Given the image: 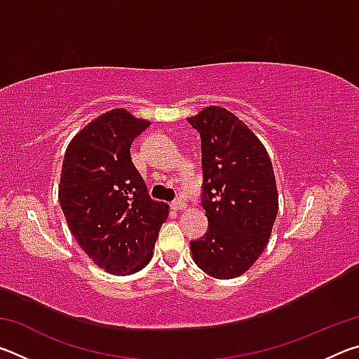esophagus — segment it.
<instances>
[{
	"label": "esophagus",
	"instance_id": "1",
	"mask_svg": "<svg viewBox=\"0 0 359 359\" xmlns=\"http://www.w3.org/2000/svg\"><path fill=\"white\" fill-rule=\"evenodd\" d=\"M171 208H172L174 210H184V209L187 208V203L184 201V199L177 198V199H174V201L171 203Z\"/></svg>",
	"mask_w": 359,
	"mask_h": 359
}]
</instances>
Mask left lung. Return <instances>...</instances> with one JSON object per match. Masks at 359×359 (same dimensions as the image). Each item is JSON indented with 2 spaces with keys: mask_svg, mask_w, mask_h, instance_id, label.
Listing matches in <instances>:
<instances>
[{
  "mask_svg": "<svg viewBox=\"0 0 359 359\" xmlns=\"http://www.w3.org/2000/svg\"><path fill=\"white\" fill-rule=\"evenodd\" d=\"M201 136L203 193L208 233L190 241L193 261L215 278H234L267 245L278 210L271 158L244 121L209 106L188 118Z\"/></svg>",
  "mask_w": 359,
  "mask_h": 359,
  "instance_id": "obj_1",
  "label": "left lung"
}]
</instances>
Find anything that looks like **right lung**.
<instances>
[{
	"label": "right lung",
	"mask_w": 359,
	"mask_h": 359,
	"mask_svg": "<svg viewBox=\"0 0 359 359\" xmlns=\"http://www.w3.org/2000/svg\"><path fill=\"white\" fill-rule=\"evenodd\" d=\"M150 125L125 109L90 121L66 149L58 199L68 226L95 264L130 276L151 259L168 204L150 198L131 144Z\"/></svg>",
	"instance_id": "1"
}]
</instances>
